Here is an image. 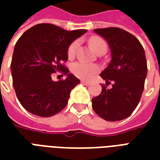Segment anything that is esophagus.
Here are the masks:
<instances>
[{"label":"esophagus","instance_id":"esophagus-1","mask_svg":"<svg viewBox=\"0 0 160 160\" xmlns=\"http://www.w3.org/2000/svg\"><path fill=\"white\" fill-rule=\"evenodd\" d=\"M81 82L82 83L83 85H86V86H88V85L91 84V82H88V81H84V80H82Z\"/></svg>","mask_w":160,"mask_h":160}]
</instances>
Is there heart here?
Returning a JSON list of instances; mask_svg holds the SVG:
<instances>
[{"label":"heart","mask_w":160,"mask_h":160,"mask_svg":"<svg viewBox=\"0 0 160 160\" xmlns=\"http://www.w3.org/2000/svg\"><path fill=\"white\" fill-rule=\"evenodd\" d=\"M89 44L96 53L98 52L100 50H103V49L107 50L106 42L98 36L91 38L89 40ZM77 46H78V42L77 41H74L70 44L68 50H67V55L69 57L74 56L76 50H77ZM71 70H72L73 74L79 78L88 80V79L92 78L93 76L98 72L99 67L97 65L88 64V63H85V62H78L72 64Z\"/></svg>","instance_id":"b5f03b06"}]
</instances>
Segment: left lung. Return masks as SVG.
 Listing matches in <instances>:
<instances>
[{"label":"left lung","instance_id":"1","mask_svg":"<svg viewBox=\"0 0 160 160\" xmlns=\"http://www.w3.org/2000/svg\"><path fill=\"white\" fill-rule=\"evenodd\" d=\"M106 39L111 51L110 64L100 77L106 85L92 99V107L105 121H117L127 118L138 106L144 89L147 76V61L144 49L135 36L119 28L93 30Z\"/></svg>","mask_w":160,"mask_h":160}]
</instances>
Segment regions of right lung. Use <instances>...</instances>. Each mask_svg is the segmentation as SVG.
<instances>
[{
  "mask_svg": "<svg viewBox=\"0 0 160 160\" xmlns=\"http://www.w3.org/2000/svg\"><path fill=\"white\" fill-rule=\"evenodd\" d=\"M86 32V29L67 31L50 23H39L19 38L11 71L17 97L25 110L35 116L50 117L67 106L71 91L80 81L68 73L62 62L68 59L71 43ZM56 71L67 78L53 81L51 76Z\"/></svg>",
  "mask_w": 160,
  "mask_h": 160,
  "instance_id": "add662e5",
  "label": "right lung"
}]
</instances>
